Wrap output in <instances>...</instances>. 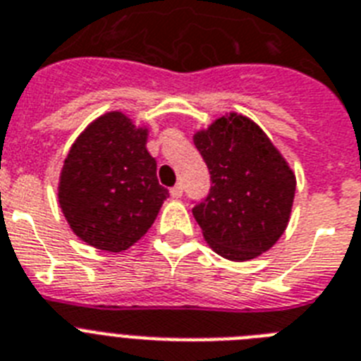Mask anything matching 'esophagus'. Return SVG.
<instances>
[{
  "instance_id": "34e87169",
  "label": "esophagus",
  "mask_w": 361,
  "mask_h": 361,
  "mask_svg": "<svg viewBox=\"0 0 361 361\" xmlns=\"http://www.w3.org/2000/svg\"><path fill=\"white\" fill-rule=\"evenodd\" d=\"M171 196L172 198H181V196H183V185H181V183H178V185L172 187Z\"/></svg>"
}]
</instances>
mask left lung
<instances>
[{"label": "left lung", "instance_id": "left-lung-1", "mask_svg": "<svg viewBox=\"0 0 361 361\" xmlns=\"http://www.w3.org/2000/svg\"><path fill=\"white\" fill-rule=\"evenodd\" d=\"M192 139L213 181L192 209L205 242L229 260L262 255L290 222L295 174L288 161L259 124L235 111Z\"/></svg>", "mask_w": 361, "mask_h": 361}]
</instances>
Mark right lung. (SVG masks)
<instances>
[{"label": "right lung", "mask_w": 361, "mask_h": 361, "mask_svg": "<svg viewBox=\"0 0 361 361\" xmlns=\"http://www.w3.org/2000/svg\"><path fill=\"white\" fill-rule=\"evenodd\" d=\"M147 137V126L108 111L87 124L63 159L60 209L73 233L97 250L121 253L134 246L169 196Z\"/></svg>", "instance_id": "add662e5"}]
</instances>
